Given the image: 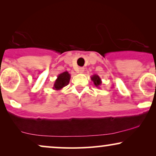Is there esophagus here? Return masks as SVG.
Listing matches in <instances>:
<instances>
[{
	"label": "esophagus",
	"instance_id": "34e87169",
	"mask_svg": "<svg viewBox=\"0 0 156 156\" xmlns=\"http://www.w3.org/2000/svg\"><path fill=\"white\" fill-rule=\"evenodd\" d=\"M84 71V67H80V68H79V69H78L79 73H83Z\"/></svg>",
	"mask_w": 156,
	"mask_h": 156
}]
</instances>
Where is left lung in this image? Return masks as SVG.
Listing matches in <instances>:
<instances>
[{
  "mask_svg": "<svg viewBox=\"0 0 156 156\" xmlns=\"http://www.w3.org/2000/svg\"><path fill=\"white\" fill-rule=\"evenodd\" d=\"M91 80H92L94 84L97 88H100L99 87L101 86L102 82L101 78L99 77V75H97V74H94V75L91 76Z\"/></svg>",
  "mask_w": 156,
  "mask_h": 156,
  "instance_id": "8db88e82",
  "label": "left lung"
}]
</instances>
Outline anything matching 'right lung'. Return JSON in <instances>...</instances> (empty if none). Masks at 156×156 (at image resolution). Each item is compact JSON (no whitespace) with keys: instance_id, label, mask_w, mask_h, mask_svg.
Instances as JSON below:
<instances>
[{"instance_id":"obj_1","label":"right lung","mask_w":156,"mask_h":156,"mask_svg":"<svg viewBox=\"0 0 156 156\" xmlns=\"http://www.w3.org/2000/svg\"><path fill=\"white\" fill-rule=\"evenodd\" d=\"M70 78H71V75L69 74L68 72H64L62 73L59 74L57 76V80H55L54 83V86H53V89L56 91H59L62 89L64 87L67 86L69 84Z\"/></svg>"}]
</instances>
